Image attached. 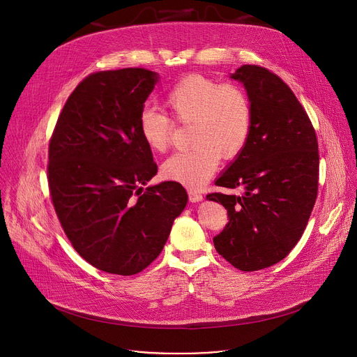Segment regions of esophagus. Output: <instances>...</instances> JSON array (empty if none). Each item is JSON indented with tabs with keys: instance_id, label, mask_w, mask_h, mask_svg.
Here are the masks:
<instances>
[{
	"instance_id": "1",
	"label": "esophagus",
	"mask_w": 357,
	"mask_h": 357,
	"mask_svg": "<svg viewBox=\"0 0 357 357\" xmlns=\"http://www.w3.org/2000/svg\"><path fill=\"white\" fill-rule=\"evenodd\" d=\"M188 197H189V200H190L192 203L200 202V200L203 199V196H202L199 192H193V190H189V192H188Z\"/></svg>"
}]
</instances>
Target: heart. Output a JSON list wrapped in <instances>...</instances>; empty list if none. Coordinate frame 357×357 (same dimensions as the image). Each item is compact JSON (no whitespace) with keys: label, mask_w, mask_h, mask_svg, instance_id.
<instances>
[{"label":"heart","mask_w":357,"mask_h":357,"mask_svg":"<svg viewBox=\"0 0 357 357\" xmlns=\"http://www.w3.org/2000/svg\"><path fill=\"white\" fill-rule=\"evenodd\" d=\"M175 121L190 126L189 151L176 152L161 167L165 179L197 189L218 169L220 157L234 160L244 149L252 127V109L245 91L199 73L178 80L165 97ZM138 131L152 152L168 149L174 123L154 110L144 109Z\"/></svg>","instance_id":"1"}]
</instances>
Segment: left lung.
Returning a JSON list of instances; mask_svg holds the SVG:
<instances>
[{
  "mask_svg": "<svg viewBox=\"0 0 357 357\" xmlns=\"http://www.w3.org/2000/svg\"><path fill=\"white\" fill-rule=\"evenodd\" d=\"M230 77L247 91L252 127L216 185L241 193L206 197L222 203L229 216L213 237L216 251L241 271H257L285 259L308 225L318 195V139L307 112L277 75L243 65Z\"/></svg>",
  "mask_w": 357,
  "mask_h": 357,
  "instance_id": "obj_1",
  "label": "left lung"
}]
</instances>
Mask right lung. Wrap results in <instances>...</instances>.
<instances>
[{
    "label": "right lung",
    "mask_w": 357,
    "mask_h": 357,
    "mask_svg": "<svg viewBox=\"0 0 357 357\" xmlns=\"http://www.w3.org/2000/svg\"><path fill=\"white\" fill-rule=\"evenodd\" d=\"M158 75L142 68L84 77L49 141L47 183L73 248L93 267L134 275L162 251L188 193L178 182L142 188L157 175L138 119Z\"/></svg>",
    "instance_id": "right-lung-1"
}]
</instances>
